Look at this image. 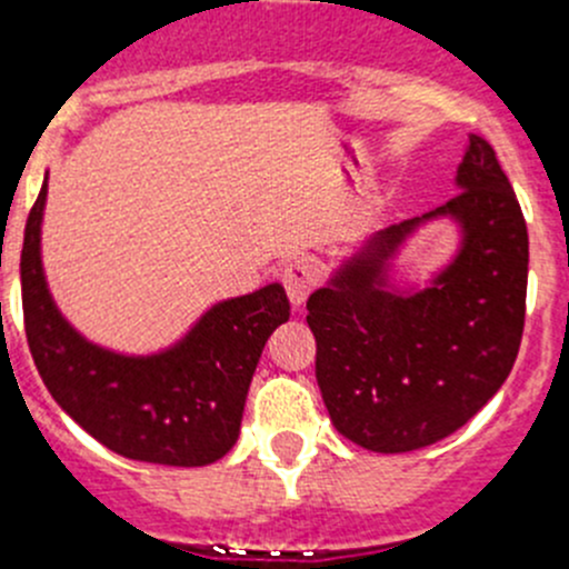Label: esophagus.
Masks as SVG:
<instances>
[{
	"label": "esophagus",
	"mask_w": 569,
	"mask_h": 569,
	"mask_svg": "<svg viewBox=\"0 0 569 569\" xmlns=\"http://www.w3.org/2000/svg\"><path fill=\"white\" fill-rule=\"evenodd\" d=\"M280 280H283L291 306L300 308L302 302L308 300V295L317 289V269L308 261H291L286 263L283 272H280Z\"/></svg>",
	"instance_id": "34e87169"
}]
</instances>
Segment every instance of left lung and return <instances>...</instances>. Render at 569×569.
Segmentation results:
<instances>
[{"label": "left lung", "mask_w": 569, "mask_h": 569, "mask_svg": "<svg viewBox=\"0 0 569 569\" xmlns=\"http://www.w3.org/2000/svg\"><path fill=\"white\" fill-rule=\"evenodd\" d=\"M459 194L378 230L308 297L317 383L336 431L375 453H408L459 431L509 378L526 325L528 230L492 144L470 136ZM462 228L428 290L385 289L396 247L428 218Z\"/></svg>", "instance_id": "left-lung-1"}]
</instances>
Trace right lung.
I'll list each match as a JSON object with an SVG mask.
<instances>
[{
  "mask_svg": "<svg viewBox=\"0 0 569 569\" xmlns=\"http://www.w3.org/2000/svg\"><path fill=\"white\" fill-rule=\"evenodd\" d=\"M47 180L24 228L21 306L38 375L58 406L124 459L206 467L239 439L241 413L263 345L289 319L280 283L233 297L169 350L119 356L82 339L52 302L41 267Z\"/></svg>",
  "mask_w": 569,
  "mask_h": 569,
  "instance_id": "obj_1",
  "label": "right lung"
}]
</instances>
